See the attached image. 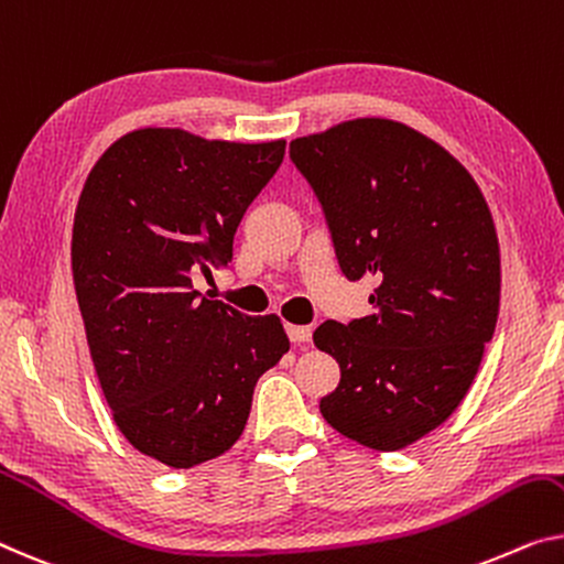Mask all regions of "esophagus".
Segmentation results:
<instances>
[{"mask_svg": "<svg viewBox=\"0 0 564 564\" xmlns=\"http://www.w3.org/2000/svg\"><path fill=\"white\" fill-rule=\"evenodd\" d=\"M311 326H299V324H289L285 326V334H289V339L293 341V344H306V341H311Z\"/></svg>", "mask_w": 564, "mask_h": 564, "instance_id": "1", "label": "esophagus"}]
</instances>
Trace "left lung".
Wrapping results in <instances>:
<instances>
[{"instance_id": "8db88e82", "label": "left lung", "mask_w": 564, "mask_h": 564, "mask_svg": "<svg viewBox=\"0 0 564 564\" xmlns=\"http://www.w3.org/2000/svg\"><path fill=\"white\" fill-rule=\"evenodd\" d=\"M349 281L372 279V311L324 322L314 344L339 362L318 410L375 451L413 445L453 415L499 316L491 209L456 156L408 123L367 116L291 141Z\"/></svg>"}]
</instances>
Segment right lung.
<instances>
[{
  "label": "right lung",
  "mask_w": 564,
  "mask_h": 564,
  "mask_svg": "<svg viewBox=\"0 0 564 564\" xmlns=\"http://www.w3.org/2000/svg\"><path fill=\"white\" fill-rule=\"evenodd\" d=\"M283 151V139L147 126L116 139L83 184L70 260L90 357L123 438L164 466L230 451L258 377L289 351L275 314L246 316L195 291V275L232 258Z\"/></svg>",
  "instance_id": "obj_1"
}]
</instances>
